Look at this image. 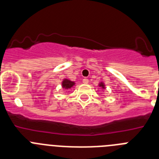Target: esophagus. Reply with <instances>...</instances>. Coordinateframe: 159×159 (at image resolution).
Here are the masks:
<instances>
[{
    "mask_svg": "<svg viewBox=\"0 0 159 159\" xmlns=\"http://www.w3.org/2000/svg\"><path fill=\"white\" fill-rule=\"evenodd\" d=\"M83 83H84V84H88V83H89V80H88V79L84 78V80H83Z\"/></svg>",
    "mask_w": 159,
    "mask_h": 159,
    "instance_id": "obj_1",
    "label": "esophagus"
}]
</instances>
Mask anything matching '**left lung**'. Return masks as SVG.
Returning a JSON list of instances; mask_svg holds the SVG:
<instances>
[{
  "mask_svg": "<svg viewBox=\"0 0 159 159\" xmlns=\"http://www.w3.org/2000/svg\"><path fill=\"white\" fill-rule=\"evenodd\" d=\"M98 86H99L102 90H105V88H106V85H105L104 83L102 82V81L99 83V85H98Z\"/></svg>",
  "mask_w": 159,
  "mask_h": 159,
  "instance_id": "1",
  "label": "left lung"
}]
</instances>
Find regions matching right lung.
<instances>
[{
	"mask_svg": "<svg viewBox=\"0 0 159 159\" xmlns=\"http://www.w3.org/2000/svg\"><path fill=\"white\" fill-rule=\"evenodd\" d=\"M75 83L74 81H71L68 79H64L62 80V88L64 90H66V91H68V90L71 89L73 87L75 86Z\"/></svg>",
	"mask_w": 159,
	"mask_h": 159,
	"instance_id": "add662e5",
	"label": "right lung"
}]
</instances>
